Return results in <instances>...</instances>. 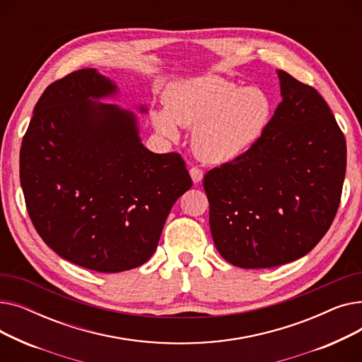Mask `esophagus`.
<instances>
[{"label":"esophagus","mask_w":362,"mask_h":362,"mask_svg":"<svg viewBox=\"0 0 362 362\" xmlns=\"http://www.w3.org/2000/svg\"><path fill=\"white\" fill-rule=\"evenodd\" d=\"M189 175H191V177H192V180H194L195 183H198V182H201L202 177H204V171H202V168L194 165V167H191V170H189Z\"/></svg>","instance_id":"34e87169"}]
</instances>
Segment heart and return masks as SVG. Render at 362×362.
Here are the masks:
<instances>
[{
  "label": "heart",
  "mask_w": 362,
  "mask_h": 362,
  "mask_svg": "<svg viewBox=\"0 0 362 362\" xmlns=\"http://www.w3.org/2000/svg\"><path fill=\"white\" fill-rule=\"evenodd\" d=\"M273 100L259 88H243L216 76L170 92L167 111L154 114L161 135L176 141L180 126L194 129L192 146L205 163H229L248 152L267 130Z\"/></svg>",
  "instance_id": "b5f03b06"
}]
</instances>
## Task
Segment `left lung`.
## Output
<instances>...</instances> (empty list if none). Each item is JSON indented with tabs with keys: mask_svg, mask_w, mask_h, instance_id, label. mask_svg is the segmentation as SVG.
I'll list each match as a JSON object with an SVG mask.
<instances>
[{
	"mask_svg": "<svg viewBox=\"0 0 362 362\" xmlns=\"http://www.w3.org/2000/svg\"><path fill=\"white\" fill-rule=\"evenodd\" d=\"M277 73L283 100L262 138L204 177L216 248L242 269L307 255L332 226L345 180L346 141L327 103Z\"/></svg>",
	"mask_w": 362,
	"mask_h": 362,
	"instance_id": "left-lung-1",
	"label": "left lung"
}]
</instances>
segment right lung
Returning <instances> with one entry per match:
<instances>
[{"instance_id":"obj_1","label":"right lung","mask_w":362,"mask_h":362,"mask_svg":"<svg viewBox=\"0 0 362 362\" xmlns=\"http://www.w3.org/2000/svg\"><path fill=\"white\" fill-rule=\"evenodd\" d=\"M114 88L95 69L52 82L21 148V183L37 235L62 258L100 273L146 262L171 206L192 186L179 152L148 151L133 114L92 101Z\"/></svg>"}]
</instances>
